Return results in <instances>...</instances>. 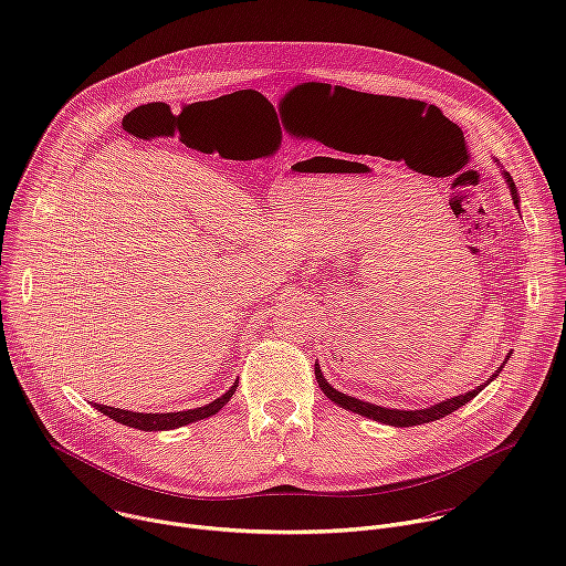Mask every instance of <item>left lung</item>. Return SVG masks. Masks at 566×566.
I'll return each mask as SVG.
<instances>
[{"label":"left lung","mask_w":566,"mask_h":566,"mask_svg":"<svg viewBox=\"0 0 566 566\" xmlns=\"http://www.w3.org/2000/svg\"><path fill=\"white\" fill-rule=\"evenodd\" d=\"M495 164H497V158H495ZM497 166H500V164H497ZM500 170H502V177L506 179V186L511 188L513 203H515V208L520 210V195H517L515 181L511 179V175H509L502 166H500ZM506 360H509V358H506ZM500 371H502V367L491 376V380L497 378ZM315 378H317L319 389L325 391V396L332 398V400L336 402V406H340L343 410H349V412H354V415H360V417H367V419H374V421H378V423L394 426V428H412V426H421V423H430V421L443 419V417L452 415L454 410H459L461 406H465L468 400H472L483 387H486V385L491 382V380H486V382L474 387V389L468 391V394H461V396H454V398H446V400L437 402V406H430V408H423V410H394V408L374 406V402H367V400H360V398H356V396H347V394L338 391L334 385L327 382L325 376H322V369H319L317 363H315Z\"/></svg>","instance_id":"8db88e82"}]
</instances>
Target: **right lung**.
Segmentation results:
<instances>
[{
    "label": "right lung",
    "mask_w": 566,
    "mask_h": 566,
    "mask_svg": "<svg viewBox=\"0 0 566 566\" xmlns=\"http://www.w3.org/2000/svg\"><path fill=\"white\" fill-rule=\"evenodd\" d=\"M234 389H237V380L232 382V387L223 396L214 398L212 402H208V406H201V408H195V410H184V412H129V410H120V408L98 406V402H94V408L98 412H103L105 417L114 419L116 423H123L127 428H136V430H143V432L175 430V428H181V426H188V423H195V421H201V419H208V417L217 415L230 400Z\"/></svg>",
    "instance_id": "right-lung-1"
}]
</instances>
